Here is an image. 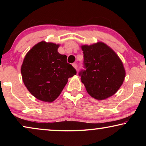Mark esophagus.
<instances>
[{"instance_id": "34e87169", "label": "esophagus", "mask_w": 146, "mask_h": 146, "mask_svg": "<svg viewBox=\"0 0 146 146\" xmlns=\"http://www.w3.org/2000/svg\"><path fill=\"white\" fill-rule=\"evenodd\" d=\"M72 66H73L75 68H76V70H78V64H77L76 63H74L73 64H72Z\"/></svg>"}]
</instances>
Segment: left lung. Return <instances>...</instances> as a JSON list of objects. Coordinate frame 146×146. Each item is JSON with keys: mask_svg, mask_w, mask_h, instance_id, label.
<instances>
[{"mask_svg": "<svg viewBox=\"0 0 146 146\" xmlns=\"http://www.w3.org/2000/svg\"><path fill=\"white\" fill-rule=\"evenodd\" d=\"M84 69L78 75L88 93L97 100L114 94L123 84L125 72L117 55L103 42L82 46Z\"/></svg>", "mask_w": 146, "mask_h": 146, "instance_id": "8db88e82", "label": "left lung"}]
</instances>
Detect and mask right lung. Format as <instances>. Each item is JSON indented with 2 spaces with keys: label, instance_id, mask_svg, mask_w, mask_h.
Here are the masks:
<instances>
[{
  "label": "right lung",
  "instance_id": "obj_1",
  "mask_svg": "<svg viewBox=\"0 0 146 146\" xmlns=\"http://www.w3.org/2000/svg\"><path fill=\"white\" fill-rule=\"evenodd\" d=\"M59 45L44 41L27 54L21 67L24 84L37 99L52 102L60 94L68 79L76 70L67 62V56L58 52Z\"/></svg>",
  "mask_w": 146,
  "mask_h": 146
}]
</instances>
